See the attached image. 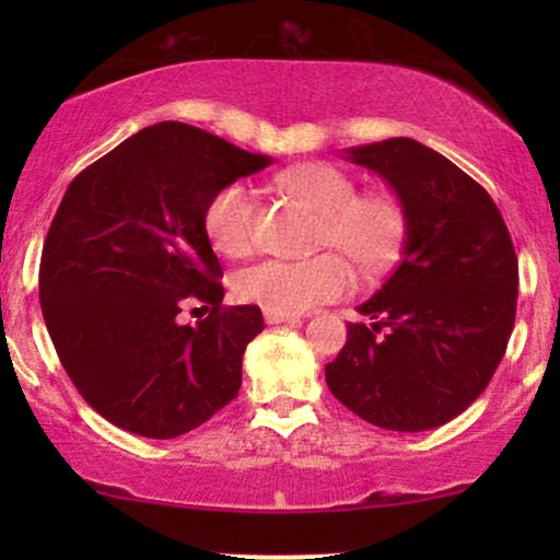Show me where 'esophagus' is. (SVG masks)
<instances>
[{
  "label": "esophagus",
  "mask_w": 560,
  "mask_h": 560,
  "mask_svg": "<svg viewBox=\"0 0 560 560\" xmlns=\"http://www.w3.org/2000/svg\"><path fill=\"white\" fill-rule=\"evenodd\" d=\"M265 320L267 324H295V320H301V316H295V313H280V311L265 308Z\"/></svg>",
  "instance_id": "1"
}]
</instances>
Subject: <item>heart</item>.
<instances>
[{
  "label": "heart",
  "mask_w": 560,
  "mask_h": 560,
  "mask_svg": "<svg viewBox=\"0 0 560 560\" xmlns=\"http://www.w3.org/2000/svg\"><path fill=\"white\" fill-rule=\"evenodd\" d=\"M278 186L320 217L318 247L339 249L359 270L385 272L400 257L410 217L393 190L359 194L357 180L331 163H301L278 175ZM255 194L234 180L209 198L203 211L206 234L213 249L244 257L255 247ZM341 254V255H342ZM340 255V256H341ZM338 252L301 259H262L236 275L234 290L242 301L280 313H303L320 303L349 295L357 275Z\"/></svg>",
  "instance_id": "b5f03b06"
}]
</instances>
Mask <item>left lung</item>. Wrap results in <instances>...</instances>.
Listing matches in <instances>:
<instances>
[{"mask_svg": "<svg viewBox=\"0 0 560 560\" xmlns=\"http://www.w3.org/2000/svg\"><path fill=\"white\" fill-rule=\"evenodd\" d=\"M402 198V259L349 324L326 385L366 423L416 433L464 412L492 380L517 308V255L492 198L410 137L347 150ZM386 328V336L378 331Z\"/></svg>", "mask_w": 560, "mask_h": 560, "instance_id": "left-lung-1", "label": "left lung"}]
</instances>
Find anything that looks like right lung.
<instances>
[{
  "mask_svg": "<svg viewBox=\"0 0 560 560\" xmlns=\"http://www.w3.org/2000/svg\"><path fill=\"white\" fill-rule=\"evenodd\" d=\"M270 163L160 121L71 180L43 244L40 308L68 377L109 423L175 439L240 393L244 349L265 320L257 305H221L203 211L221 186ZM196 300L210 316L178 325Z\"/></svg>",
  "mask_w": 560,
  "mask_h": 560,
  "instance_id": "add662e5",
  "label": "right lung"
}]
</instances>
